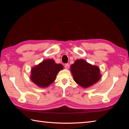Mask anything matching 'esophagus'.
<instances>
[{
  "instance_id": "1",
  "label": "esophagus",
  "mask_w": 129,
  "mask_h": 129,
  "mask_svg": "<svg viewBox=\"0 0 129 129\" xmlns=\"http://www.w3.org/2000/svg\"><path fill=\"white\" fill-rule=\"evenodd\" d=\"M69 67H70V65H69V64H65V68L66 69H68L69 68Z\"/></svg>"
}]
</instances>
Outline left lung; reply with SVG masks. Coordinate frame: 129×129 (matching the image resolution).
I'll return each instance as SVG.
<instances>
[{"label":"left lung","instance_id":"left-lung-1","mask_svg":"<svg viewBox=\"0 0 129 129\" xmlns=\"http://www.w3.org/2000/svg\"><path fill=\"white\" fill-rule=\"evenodd\" d=\"M70 69L74 80L83 87H88L97 83L101 78L99 68L83 59L76 60Z\"/></svg>","mask_w":129,"mask_h":129}]
</instances>
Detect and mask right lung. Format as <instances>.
<instances>
[{
	"instance_id": "1",
	"label": "right lung",
	"mask_w": 129,
	"mask_h": 129,
	"mask_svg": "<svg viewBox=\"0 0 129 129\" xmlns=\"http://www.w3.org/2000/svg\"><path fill=\"white\" fill-rule=\"evenodd\" d=\"M62 69V65L56 64L54 60H45L31 69V80L41 87H47L55 81L57 73Z\"/></svg>"
}]
</instances>
